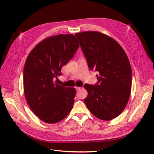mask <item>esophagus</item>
Instances as JSON below:
<instances>
[{
    "instance_id": "34e87169",
    "label": "esophagus",
    "mask_w": 154,
    "mask_h": 154,
    "mask_svg": "<svg viewBox=\"0 0 154 154\" xmlns=\"http://www.w3.org/2000/svg\"><path fill=\"white\" fill-rule=\"evenodd\" d=\"M75 88H76V91H79V90L80 89V88H81V87H77V86H75Z\"/></svg>"
}]
</instances>
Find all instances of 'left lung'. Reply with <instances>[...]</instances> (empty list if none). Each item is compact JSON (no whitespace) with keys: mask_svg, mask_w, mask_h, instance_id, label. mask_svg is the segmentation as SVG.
Segmentation results:
<instances>
[{"mask_svg":"<svg viewBox=\"0 0 154 154\" xmlns=\"http://www.w3.org/2000/svg\"><path fill=\"white\" fill-rule=\"evenodd\" d=\"M91 70L99 72L95 85L85 84L84 102L99 119L110 120L125 109L131 92L132 69L124 50L112 37L97 31L76 33Z\"/></svg>","mask_w":154,"mask_h":154,"instance_id":"obj_1","label":"left lung"}]
</instances>
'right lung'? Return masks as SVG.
Segmentation results:
<instances>
[{"instance_id": "add662e5", "label": "right lung", "mask_w": 154, "mask_h": 154, "mask_svg": "<svg viewBox=\"0 0 154 154\" xmlns=\"http://www.w3.org/2000/svg\"><path fill=\"white\" fill-rule=\"evenodd\" d=\"M79 47L72 34L50 36L29 53L24 65L23 91L29 107L43 122L62 120L73 107L76 90L56 84L61 68L70 60Z\"/></svg>"}]
</instances>
